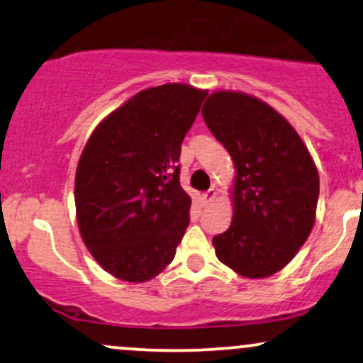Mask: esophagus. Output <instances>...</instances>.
I'll list each match as a JSON object with an SVG mask.
<instances>
[{"label":"esophagus","instance_id":"obj_1","mask_svg":"<svg viewBox=\"0 0 363 363\" xmlns=\"http://www.w3.org/2000/svg\"><path fill=\"white\" fill-rule=\"evenodd\" d=\"M214 197H216V189H214V187H211V189H208L203 194V201H204L206 204H208V203H211V201L214 199Z\"/></svg>","mask_w":363,"mask_h":363}]
</instances>
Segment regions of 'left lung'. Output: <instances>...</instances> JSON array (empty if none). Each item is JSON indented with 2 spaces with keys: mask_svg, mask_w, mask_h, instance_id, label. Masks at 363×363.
<instances>
[{
  "mask_svg": "<svg viewBox=\"0 0 363 363\" xmlns=\"http://www.w3.org/2000/svg\"><path fill=\"white\" fill-rule=\"evenodd\" d=\"M203 117L236 167L235 214L213 238L216 256L241 277H269L290 263L313 228L320 194L313 159L284 117L251 95L216 91Z\"/></svg>",
  "mask_w": 363,
  "mask_h": 363,
  "instance_id": "8db88e82",
  "label": "left lung"
}]
</instances>
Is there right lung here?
I'll return each mask as SVG.
<instances>
[{
    "label": "right lung",
    "instance_id": "right-lung-1",
    "mask_svg": "<svg viewBox=\"0 0 363 363\" xmlns=\"http://www.w3.org/2000/svg\"><path fill=\"white\" fill-rule=\"evenodd\" d=\"M206 95L184 84L142 90L100 122L80 155V235L118 279L147 281L176 256L191 209L179 182L181 145Z\"/></svg>",
    "mask_w": 363,
    "mask_h": 363
}]
</instances>
